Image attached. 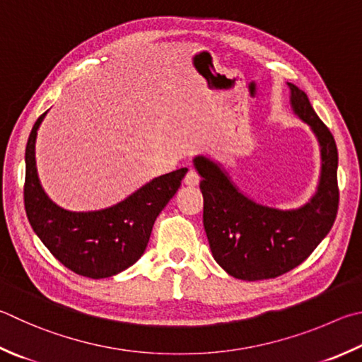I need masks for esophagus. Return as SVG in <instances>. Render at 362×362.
Instances as JSON below:
<instances>
[{
	"label": "esophagus",
	"instance_id": "obj_1",
	"mask_svg": "<svg viewBox=\"0 0 362 362\" xmlns=\"http://www.w3.org/2000/svg\"><path fill=\"white\" fill-rule=\"evenodd\" d=\"M199 180H201L199 174L196 173V170H193V169H189L188 173H187V175H185V179H183V182H185V185H188V187H196L199 183Z\"/></svg>",
	"mask_w": 362,
	"mask_h": 362
}]
</instances>
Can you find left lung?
Wrapping results in <instances>:
<instances>
[{
    "instance_id": "obj_1",
    "label": "left lung",
    "mask_w": 362,
    "mask_h": 362,
    "mask_svg": "<svg viewBox=\"0 0 362 362\" xmlns=\"http://www.w3.org/2000/svg\"><path fill=\"white\" fill-rule=\"evenodd\" d=\"M291 106L310 124L321 147L318 192L304 207L277 210L238 192L220 166L194 158L201 174L204 229L215 261L240 280L275 279L304 262L336 221L339 209L337 146L329 128L315 114L307 95L293 83Z\"/></svg>"
}]
</instances>
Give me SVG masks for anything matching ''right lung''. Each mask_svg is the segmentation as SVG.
Masks as SVG:
<instances>
[{"label":"right lung","mask_w":362,"mask_h":362,"mask_svg":"<svg viewBox=\"0 0 362 362\" xmlns=\"http://www.w3.org/2000/svg\"><path fill=\"white\" fill-rule=\"evenodd\" d=\"M33 127L25 150V210L33 231L69 271L106 279L124 271L146 252L153 223L182 185L187 168L156 177L117 206L98 212H68L52 202L39 183Z\"/></svg>","instance_id":"1"}]
</instances>
